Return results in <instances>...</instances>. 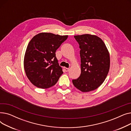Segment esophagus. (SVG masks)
Masks as SVG:
<instances>
[{
    "label": "esophagus",
    "mask_w": 131,
    "mask_h": 131,
    "mask_svg": "<svg viewBox=\"0 0 131 131\" xmlns=\"http://www.w3.org/2000/svg\"><path fill=\"white\" fill-rule=\"evenodd\" d=\"M64 70H65V72H68L69 71V70H70V68H66V67H64Z\"/></svg>",
    "instance_id": "obj_1"
}]
</instances>
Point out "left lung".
<instances>
[{
  "label": "left lung",
  "instance_id": "1",
  "mask_svg": "<svg viewBox=\"0 0 131 131\" xmlns=\"http://www.w3.org/2000/svg\"><path fill=\"white\" fill-rule=\"evenodd\" d=\"M79 44L80 76L72 80L74 86L83 92L95 90L104 82L110 67L109 53L105 43L98 37L83 34L75 36Z\"/></svg>",
  "mask_w": 131,
  "mask_h": 131
}]
</instances>
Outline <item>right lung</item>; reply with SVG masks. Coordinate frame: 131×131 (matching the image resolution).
Returning a JSON list of instances; mask_svg holds the SVG:
<instances>
[{
	"label": "right lung",
	"mask_w": 131,
	"mask_h": 131,
	"mask_svg": "<svg viewBox=\"0 0 131 131\" xmlns=\"http://www.w3.org/2000/svg\"><path fill=\"white\" fill-rule=\"evenodd\" d=\"M67 37L41 33L31 40L25 52L24 66L27 78L34 85L47 89L57 83L63 72L55 52Z\"/></svg>",
	"instance_id": "right-lung-1"
}]
</instances>
